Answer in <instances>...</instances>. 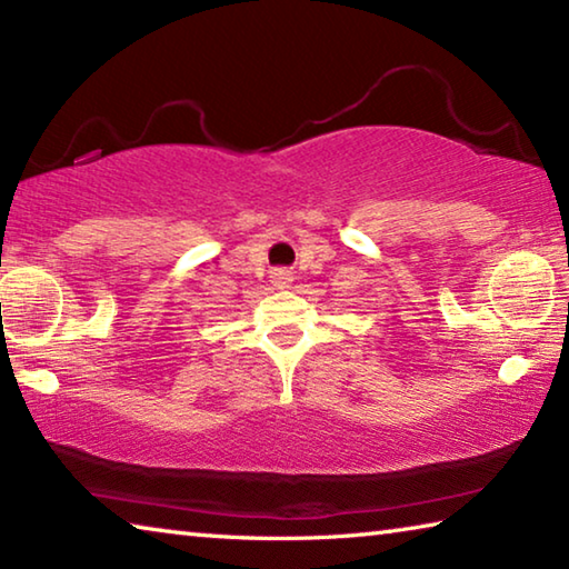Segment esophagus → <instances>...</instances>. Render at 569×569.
Instances as JSON below:
<instances>
[{"mask_svg": "<svg viewBox=\"0 0 569 569\" xmlns=\"http://www.w3.org/2000/svg\"><path fill=\"white\" fill-rule=\"evenodd\" d=\"M291 281H293L291 271H276L273 273V286L276 288H288V286H291Z\"/></svg>", "mask_w": 569, "mask_h": 569, "instance_id": "1", "label": "esophagus"}]
</instances>
